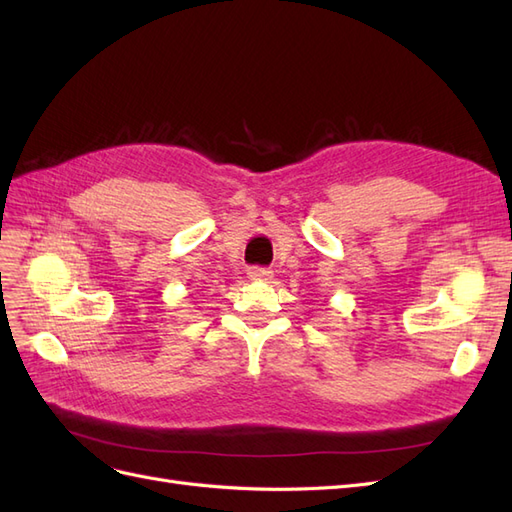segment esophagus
I'll return each instance as SVG.
<instances>
[{
    "label": "esophagus",
    "mask_w": 512,
    "mask_h": 512,
    "mask_svg": "<svg viewBox=\"0 0 512 512\" xmlns=\"http://www.w3.org/2000/svg\"><path fill=\"white\" fill-rule=\"evenodd\" d=\"M247 275L254 277V280H269L271 271L267 267H250L247 269Z\"/></svg>",
    "instance_id": "1"
}]
</instances>
